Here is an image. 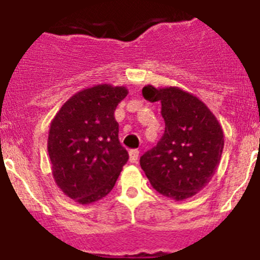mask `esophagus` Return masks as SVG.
Wrapping results in <instances>:
<instances>
[{
  "label": "esophagus",
  "mask_w": 260,
  "mask_h": 260,
  "mask_svg": "<svg viewBox=\"0 0 260 260\" xmlns=\"http://www.w3.org/2000/svg\"><path fill=\"white\" fill-rule=\"evenodd\" d=\"M140 151L139 150H129V160L131 163H137V159H139Z\"/></svg>",
  "instance_id": "esophagus-1"
}]
</instances>
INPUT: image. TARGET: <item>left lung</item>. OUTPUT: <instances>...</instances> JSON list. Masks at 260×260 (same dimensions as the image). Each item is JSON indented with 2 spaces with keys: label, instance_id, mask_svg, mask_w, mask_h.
<instances>
[{
  "label": "left lung",
  "instance_id": "left-lung-1",
  "mask_svg": "<svg viewBox=\"0 0 260 260\" xmlns=\"http://www.w3.org/2000/svg\"><path fill=\"white\" fill-rule=\"evenodd\" d=\"M150 102L162 104L165 133L158 144L140 158L151 186L175 201L193 197L216 172L224 147L220 123L191 93L177 86L142 88Z\"/></svg>",
  "mask_w": 260,
  "mask_h": 260
}]
</instances>
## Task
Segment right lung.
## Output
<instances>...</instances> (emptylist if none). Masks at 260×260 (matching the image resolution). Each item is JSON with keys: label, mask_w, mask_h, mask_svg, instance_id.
Wrapping results in <instances>:
<instances>
[{"label": "right lung", "mask_w": 260, "mask_h": 260, "mask_svg": "<svg viewBox=\"0 0 260 260\" xmlns=\"http://www.w3.org/2000/svg\"><path fill=\"white\" fill-rule=\"evenodd\" d=\"M127 94L125 86L97 84L75 93L51 120V174L58 188L81 205L106 197L127 163L114 116Z\"/></svg>", "instance_id": "obj_1"}]
</instances>
